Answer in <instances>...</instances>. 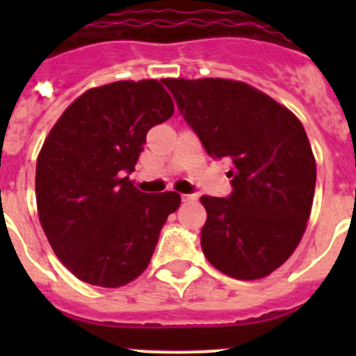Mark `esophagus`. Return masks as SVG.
I'll return each instance as SVG.
<instances>
[{"instance_id": "1", "label": "esophagus", "mask_w": 356, "mask_h": 356, "mask_svg": "<svg viewBox=\"0 0 356 356\" xmlns=\"http://www.w3.org/2000/svg\"><path fill=\"white\" fill-rule=\"evenodd\" d=\"M196 200H197L196 194H184V196H181V201H184V203H191V201H196Z\"/></svg>"}]
</instances>
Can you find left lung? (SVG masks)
<instances>
[{"label": "left lung", "mask_w": 356, "mask_h": 356, "mask_svg": "<svg viewBox=\"0 0 356 356\" xmlns=\"http://www.w3.org/2000/svg\"><path fill=\"white\" fill-rule=\"evenodd\" d=\"M213 159L229 163L234 193L201 196V250L226 276L260 280L294 253L316 191V159L303 124L251 85L225 78H165Z\"/></svg>", "instance_id": "1"}]
</instances>
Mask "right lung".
<instances>
[{
  "instance_id": "right-lung-1",
  "label": "right lung",
  "mask_w": 356,
  "mask_h": 356,
  "mask_svg": "<svg viewBox=\"0 0 356 356\" xmlns=\"http://www.w3.org/2000/svg\"><path fill=\"white\" fill-rule=\"evenodd\" d=\"M175 112L156 80L114 81L76 97L40 147L39 221L53 251L85 284L115 289L146 271L180 194L140 193L135 169L146 134Z\"/></svg>"
}]
</instances>
